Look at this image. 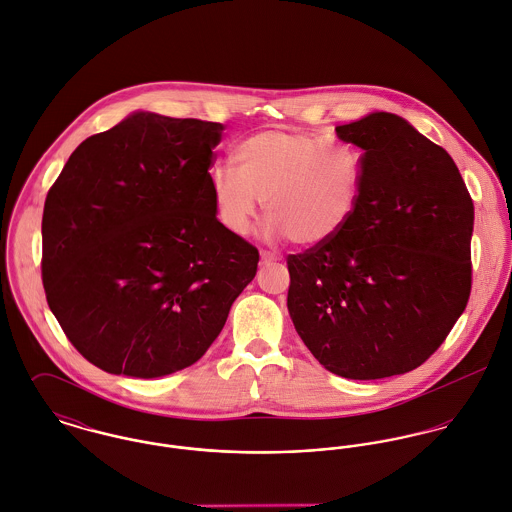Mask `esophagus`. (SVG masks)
<instances>
[{
  "label": "esophagus",
  "mask_w": 512,
  "mask_h": 512,
  "mask_svg": "<svg viewBox=\"0 0 512 512\" xmlns=\"http://www.w3.org/2000/svg\"><path fill=\"white\" fill-rule=\"evenodd\" d=\"M279 257L277 255H273L271 251H261V263L263 265H269V263H273V261H277Z\"/></svg>",
  "instance_id": "1"
}]
</instances>
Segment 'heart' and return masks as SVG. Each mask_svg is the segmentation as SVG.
<instances>
[{"label": "heart", "mask_w": 512, "mask_h": 512, "mask_svg": "<svg viewBox=\"0 0 512 512\" xmlns=\"http://www.w3.org/2000/svg\"><path fill=\"white\" fill-rule=\"evenodd\" d=\"M235 159L239 169L210 171L218 214L233 233H249L265 202L271 235L312 247L336 237L355 212L359 153L328 135L259 131L237 145Z\"/></svg>", "instance_id": "obj_1"}]
</instances>
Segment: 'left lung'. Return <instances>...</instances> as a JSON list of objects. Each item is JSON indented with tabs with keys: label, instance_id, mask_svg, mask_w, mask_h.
Wrapping results in <instances>:
<instances>
[{
	"label": "left lung",
	"instance_id": "1",
	"mask_svg": "<svg viewBox=\"0 0 512 512\" xmlns=\"http://www.w3.org/2000/svg\"><path fill=\"white\" fill-rule=\"evenodd\" d=\"M361 186L336 237L288 255V314L332 373L385 379L420 367L471 292L473 202L454 159L387 112L338 125Z\"/></svg>",
	"mask_w": 512,
	"mask_h": 512
}]
</instances>
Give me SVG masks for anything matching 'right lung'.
Here are the masks:
<instances>
[{"label": "right lung", "instance_id": "right-lung-1", "mask_svg": "<svg viewBox=\"0 0 512 512\" xmlns=\"http://www.w3.org/2000/svg\"><path fill=\"white\" fill-rule=\"evenodd\" d=\"M222 123L137 112L82 141L43 212V284L96 367L155 379L196 363L253 281L259 251L218 218Z\"/></svg>", "mask_w": 512, "mask_h": 512}]
</instances>
